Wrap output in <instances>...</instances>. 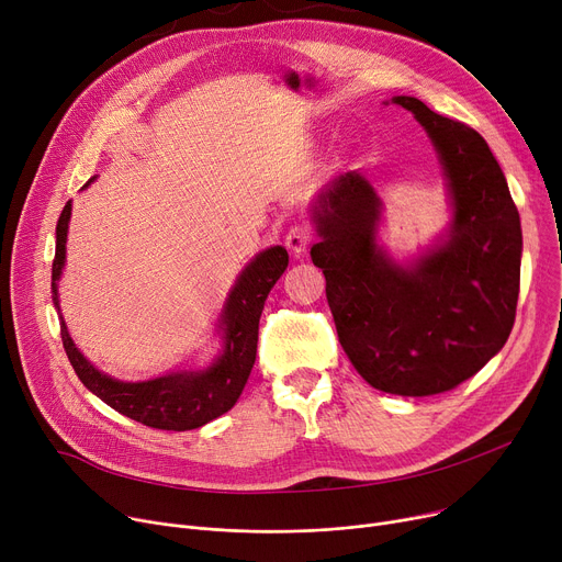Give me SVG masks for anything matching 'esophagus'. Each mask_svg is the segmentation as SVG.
I'll use <instances>...</instances> for the list:
<instances>
[{
	"mask_svg": "<svg viewBox=\"0 0 562 562\" xmlns=\"http://www.w3.org/2000/svg\"><path fill=\"white\" fill-rule=\"evenodd\" d=\"M313 243V234L306 224H294L285 234V247L292 256H304Z\"/></svg>",
	"mask_w": 562,
	"mask_h": 562,
	"instance_id": "1",
	"label": "esophagus"
}]
</instances>
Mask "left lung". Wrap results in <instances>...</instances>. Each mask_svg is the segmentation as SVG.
Listing matches in <instances>:
<instances>
[{
	"mask_svg": "<svg viewBox=\"0 0 562 562\" xmlns=\"http://www.w3.org/2000/svg\"><path fill=\"white\" fill-rule=\"evenodd\" d=\"M434 140L453 209L447 238L402 268L374 243L381 200L370 181L345 172L313 206L338 338L372 387L428 397L470 376L506 345L519 294L521 226L506 177L468 124L415 97H392Z\"/></svg>",
	"mask_w": 562,
	"mask_h": 562,
	"instance_id": "8db88e82",
	"label": "left lung"
}]
</instances>
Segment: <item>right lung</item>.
Here are the masks:
<instances>
[{
  "instance_id": "add662e5",
  "label": "right lung",
  "mask_w": 562,
  "mask_h": 562,
  "mask_svg": "<svg viewBox=\"0 0 562 562\" xmlns=\"http://www.w3.org/2000/svg\"><path fill=\"white\" fill-rule=\"evenodd\" d=\"M72 202L65 204L56 224V254L52 262V300L58 308V279L65 266V243ZM288 268V251L277 245L260 251L240 272L220 315L224 347L206 370L172 372L151 381L124 383L99 372L72 342L60 317V340L81 383L117 413L162 431H190L234 408L256 360L258 319L274 283ZM60 315V313H58Z\"/></svg>"
}]
</instances>
